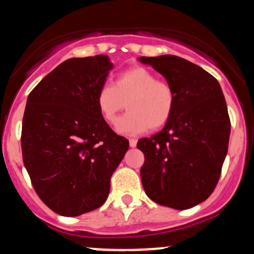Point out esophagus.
Instances as JSON below:
<instances>
[{
	"instance_id": "1",
	"label": "esophagus",
	"mask_w": 254,
	"mask_h": 254,
	"mask_svg": "<svg viewBox=\"0 0 254 254\" xmlns=\"http://www.w3.org/2000/svg\"><path fill=\"white\" fill-rule=\"evenodd\" d=\"M129 144H130L131 148H135L136 144H137V141L135 138H131V139H129Z\"/></svg>"
}]
</instances>
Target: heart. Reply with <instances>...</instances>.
<instances>
[{"label": "heart", "mask_w": 254, "mask_h": 254, "mask_svg": "<svg viewBox=\"0 0 254 254\" xmlns=\"http://www.w3.org/2000/svg\"><path fill=\"white\" fill-rule=\"evenodd\" d=\"M95 103L101 117L111 125L117 122L127 103L129 112L119 119L117 130L133 136L168 123L176 107V92L167 81L157 80L149 69L133 66L121 72L113 86L103 84Z\"/></svg>", "instance_id": "b5f03b06"}]
</instances>
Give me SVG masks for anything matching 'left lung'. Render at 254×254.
Segmentation results:
<instances>
[{"mask_svg": "<svg viewBox=\"0 0 254 254\" xmlns=\"http://www.w3.org/2000/svg\"><path fill=\"white\" fill-rule=\"evenodd\" d=\"M176 92V107L164 129L138 139L143 151L142 185L153 202L185 210L204 202L216 188L230 135V121L220 83L182 57H139Z\"/></svg>", "mask_w": 254, "mask_h": 254, "instance_id": "1", "label": "left lung"}]
</instances>
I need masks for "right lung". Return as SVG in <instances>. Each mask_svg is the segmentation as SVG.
I'll use <instances>...</instances> for the list:
<instances>
[{"instance_id":"1","label":"right lung","mask_w":254,"mask_h":254,"mask_svg":"<svg viewBox=\"0 0 254 254\" xmlns=\"http://www.w3.org/2000/svg\"><path fill=\"white\" fill-rule=\"evenodd\" d=\"M113 68L105 55L64 61L34 87L22 119V160L40 199L62 216L106 202L129 149L99 112L95 95Z\"/></svg>"}]
</instances>
